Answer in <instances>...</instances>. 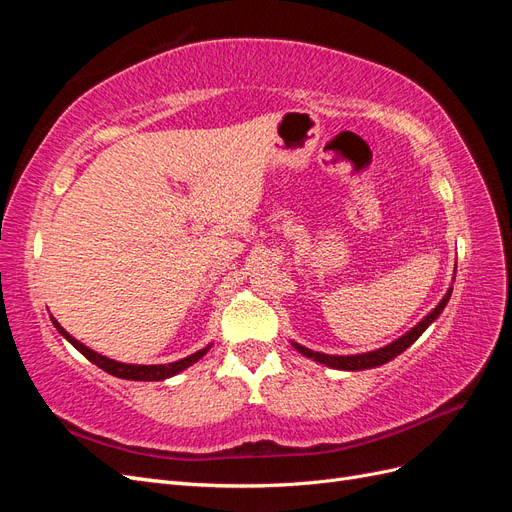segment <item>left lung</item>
<instances>
[{"mask_svg": "<svg viewBox=\"0 0 512 512\" xmlns=\"http://www.w3.org/2000/svg\"><path fill=\"white\" fill-rule=\"evenodd\" d=\"M451 292H453V288H448V292L444 294V299H442L436 307H433L431 312H429L421 322H418L414 329H410L406 335H401L399 339H395L393 344L384 346V348H378V350H374V352H363V354H352V356H335V354L314 352V350H309V348L299 346V344H294V348H297L303 356H307V359H314L316 363H322V365L333 367V369L359 371V369H371V367L384 365V363L393 361L395 356H399L406 348H410V346L416 342V339L423 335V331L429 327V324L442 314V309L446 307L448 299H451Z\"/></svg>", "mask_w": 512, "mask_h": 512, "instance_id": "obj_1", "label": "left lung"}]
</instances>
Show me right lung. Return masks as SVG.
<instances>
[{
	"label": "right lung",
	"mask_w": 512,
	"mask_h": 512,
	"mask_svg": "<svg viewBox=\"0 0 512 512\" xmlns=\"http://www.w3.org/2000/svg\"><path fill=\"white\" fill-rule=\"evenodd\" d=\"M51 320H53V324H55V329L64 335L68 342L79 350L85 359H89L91 363L94 365H98L100 369H104L106 374H111V376H117V378H126V380H166V378H170V376H175V374H179V371H183L185 367H190V365H194L198 359H203V356L207 354V350H209V346L207 348H203V350H198V352H194V354H190V356H185V359H181V361H175V363H168V365H128V363H119V361H113V359H106V356H102V354H98V352H94V350H89L87 346H83L81 342H76V339L61 327V324L51 316Z\"/></svg>",
	"instance_id": "1"
}]
</instances>
